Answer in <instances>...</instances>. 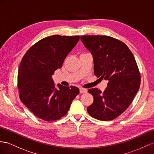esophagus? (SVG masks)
I'll list each match as a JSON object with an SVG mask.
<instances>
[{
	"instance_id": "1",
	"label": "esophagus",
	"mask_w": 154,
	"mask_h": 154,
	"mask_svg": "<svg viewBox=\"0 0 154 154\" xmlns=\"http://www.w3.org/2000/svg\"><path fill=\"white\" fill-rule=\"evenodd\" d=\"M79 92H80L81 94L86 93V92H87V89L83 88H79Z\"/></svg>"
}]
</instances>
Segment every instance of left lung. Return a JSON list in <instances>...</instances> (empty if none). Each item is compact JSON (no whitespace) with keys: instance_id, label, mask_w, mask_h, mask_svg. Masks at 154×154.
Instances as JSON below:
<instances>
[{"instance_id":"8db88e82","label":"left lung","mask_w":154,"mask_h":154,"mask_svg":"<svg viewBox=\"0 0 154 154\" xmlns=\"http://www.w3.org/2000/svg\"><path fill=\"white\" fill-rule=\"evenodd\" d=\"M81 39L93 56L95 75L108 81L103 92L88 89L94 102L87 111L96 119L112 120L128 108L139 89L140 75L135 57L124 42L112 37L94 35Z\"/></svg>"}]
</instances>
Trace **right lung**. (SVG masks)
Returning <instances> with one entry per match:
<instances>
[{
    "label": "right lung",
    "mask_w": 154,
    "mask_h": 154,
    "mask_svg": "<svg viewBox=\"0 0 154 154\" xmlns=\"http://www.w3.org/2000/svg\"><path fill=\"white\" fill-rule=\"evenodd\" d=\"M79 38L60 35L44 38L31 47L22 58L17 75L19 98L43 120L55 121L65 116L79 93L73 86L58 85L57 89L52 79Z\"/></svg>",
    "instance_id": "add662e5"
}]
</instances>
